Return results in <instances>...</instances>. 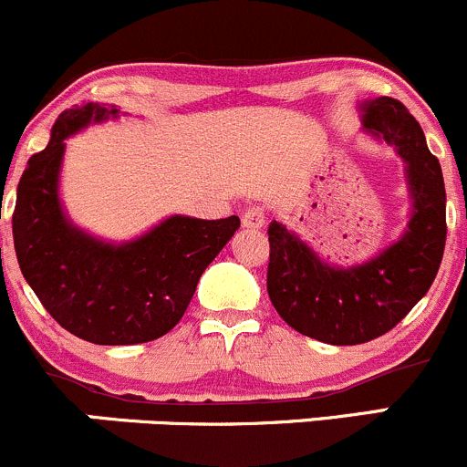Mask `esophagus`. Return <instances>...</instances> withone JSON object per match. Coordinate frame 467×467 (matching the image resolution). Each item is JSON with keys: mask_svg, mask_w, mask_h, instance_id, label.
Masks as SVG:
<instances>
[{"mask_svg": "<svg viewBox=\"0 0 467 467\" xmlns=\"http://www.w3.org/2000/svg\"><path fill=\"white\" fill-rule=\"evenodd\" d=\"M264 221H266V217H264L262 208H248L242 217V225L246 230H259L264 225Z\"/></svg>", "mask_w": 467, "mask_h": 467, "instance_id": "1", "label": "esophagus"}]
</instances>
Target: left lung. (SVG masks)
<instances>
[{"label": "left lung", "mask_w": 467, "mask_h": 467, "mask_svg": "<svg viewBox=\"0 0 467 467\" xmlns=\"http://www.w3.org/2000/svg\"><path fill=\"white\" fill-rule=\"evenodd\" d=\"M365 134L405 161L411 213L391 246L336 266L286 225H268V296L282 320L327 345H362L394 328L430 291L445 248V185L419 120L394 98L360 102Z\"/></svg>", "instance_id": "obj_1"}]
</instances>
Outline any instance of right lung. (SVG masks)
<instances>
[{
  "label": "right lung",
  "mask_w": 467,
  "mask_h": 467,
  "mask_svg": "<svg viewBox=\"0 0 467 467\" xmlns=\"http://www.w3.org/2000/svg\"><path fill=\"white\" fill-rule=\"evenodd\" d=\"M116 105L67 109L51 140L28 159L17 185L13 239L19 268L51 317L93 345H140L179 324L199 277L239 228V217L171 214L131 242H105L78 228L60 199L67 139L116 120Z\"/></svg>",
  "instance_id": "right-lung-1"
}]
</instances>
